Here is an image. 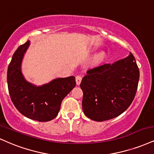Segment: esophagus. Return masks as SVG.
<instances>
[{
  "label": "esophagus",
  "mask_w": 154,
  "mask_h": 154,
  "mask_svg": "<svg viewBox=\"0 0 154 154\" xmlns=\"http://www.w3.org/2000/svg\"><path fill=\"white\" fill-rule=\"evenodd\" d=\"M75 79H76V83H77V85H79V84H80L81 81H82V77H81V76H79V75L76 76Z\"/></svg>",
  "instance_id": "esophagus-1"
}]
</instances>
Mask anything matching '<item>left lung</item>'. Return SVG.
<instances>
[{
  "label": "left lung",
  "mask_w": 154,
  "mask_h": 154,
  "mask_svg": "<svg viewBox=\"0 0 154 154\" xmlns=\"http://www.w3.org/2000/svg\"><path fill=\"white\" fill-rule=\"evenodd\" d=\"M138 80L139 69L131 52L112 64H103L88 69L80 83L85 115L95 121L120 116L132 103Z\"/></svg>",
  "instance_id": "obj_1"
}]
</instances>
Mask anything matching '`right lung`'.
<instances>
[{"instance_id": "1", "label": "right lung", "mask_w": 154, "mask_h": 154, "mask_svg": "<svg viewBox=\"0 0 154 154\" xmlns=\"http://www.w3.org/2000/svg\"><path fill=\"white\" fill-rule=\"evenodd\" d=\"M29 46V41L20 46L8 65L9 95L14 106L24 116L40 122L49 121L57 117L62 100L75 87V77L57 78L40 87L26 82L22 75L21 64Z\"/></svg>"}]
</instances>
